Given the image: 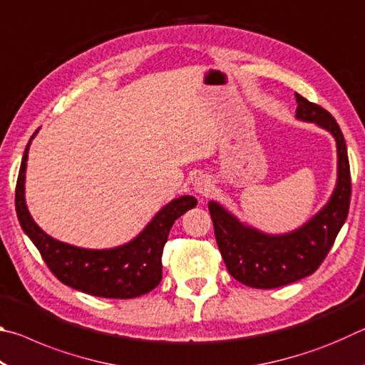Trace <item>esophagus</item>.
Listing matches in <instances>:
<instances>
[{
    "instance_id": "esophagus-1",
    "label": "esophagus",
    "mask_w": 365,
    "mask_h": 365,
    "mask_svg": "<svg viewBox=\"0 0 365 365\" xmlns=\"http://www.w3.org/2000/svg\"><path fill=\"white\" fill-rule=\"evenodd\" d=\"M193 188H195L196 193L206 196V195L211 193L214 185L211 182V178H209L207 175H197L195 178V182H193Z\"/></svg>"
}]
</instances>
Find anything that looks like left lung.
Returning a JSON list of instances; mask_svg holds the SVG:
<instances>
[{"label":"left lung","mask_w":365,"mask_h":365,"mask_svg":"<svg viewBox=\"0 0 365 365\" xmlns=\"http://www.w3.org/2000/svg\"><path fill=\"white\" fill-rule=\"evenodd\" d=\"M296 117L314 122L336 140L338 180L329 202L298 230L267 235L245 225L219 202H209L215 240L233 279L251 288H279L314 274L343 227L351 201V172L341 128L319 104L296 93Z\"/></svg>","instance_id":"8db88e82"}]
</instances>
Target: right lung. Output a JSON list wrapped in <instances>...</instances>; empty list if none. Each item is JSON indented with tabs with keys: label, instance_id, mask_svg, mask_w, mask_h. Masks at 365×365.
<instances>
[{
	"label": "right lung",
	"instance_id": "obj_1",
	"mask_svg": "<svg viewBox=\"0 0 365 365\" xmlns=\"http://www.w3.org/2000/svg\"><path fill=\"white\" fill-rule=\"evenodd\" d=\"M36 132L24 151L16 185V212L22 230L40 251L49 270L64 285L100 298L130 299L150 293L163 279V251L170 228L182 214L197 205L196 197L180 196L170 201L137 238L113 250H85L58 242L35 224L24 196L29 146Z\"/></svg>",
	"mask_w": 365,
	"mask_h": 365
}]
</instances>
